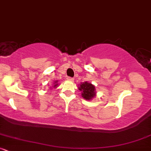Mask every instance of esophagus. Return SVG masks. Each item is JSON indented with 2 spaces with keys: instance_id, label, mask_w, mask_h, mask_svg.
Listing matches in <instances>:
<instances>
[{
  "instance_id": "1",
  "label": "esophagus",
  "mask_w": 151,
  "mask_h": 151,
  "mask_svg": "<svg viewBox=\"0 0 151 151\" xmlns=\"http://www.w3.org/2000/svg\"><path fill=\"white\" fill-rule=\"evenodd\" d=\"M67 80L69 81H73L74 78H70V77H67Z\"/></svg>"
}]
</instances>
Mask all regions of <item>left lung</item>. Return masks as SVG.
I'll return each mask as SVG.
<instances>
[{
	"label": "left lung",
	"mask_w": 151,
	"mask_h": 151,
	"mask_svg": "<svg viewBox=\"0 0 151 151\" xmlns=\"http://www.w3.org/2000/svg\"><path fill=\"white\" fill-rule=\"evenodd\" d=\"M78 90L81 92V96L87 101H91L96 96L95 86L88 81L81 83Z\"/></svg>",
	"instance_id": "8db88e82"
}]
</instances>
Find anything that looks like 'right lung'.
<instances>
[{
    "instance_id": "add662e5",
    "label": "right lung",
    "mask_w": 151,
    "mask_h": 151,
    "mask_svg": "<svg viewBox=\"0 0 151 151\" xmlns=\"http://www.w3.org/2000/svg\"><path fill=\"white\" fill-rule=\"evenodd\" d=\"M58 86H59V83H58V81H55L54 82H53V83L52 84V86L50 87V88H56L57 87H58Z\"/></svg>"
}]
</instances>
